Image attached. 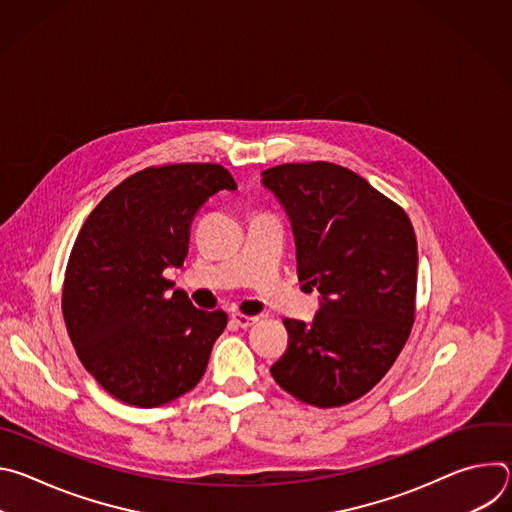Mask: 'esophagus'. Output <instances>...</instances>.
Returning <instances> with one entry per match:
<instances>
[{"label": "esophagus", "instance_id": "1", "mask_svg": "<svg viewBox=\"0 0 512 512\" xmlns=\"http://www.w3.org/2000/svg\"><path fill=\"white\" fill-rule=\"evenodd\" d=\"M259 318L257 316H245V314H233L231 316V322L237 326V328H251Z\"/></svg>", "mask_w": 512, "mask_h": 512}]
</instances>
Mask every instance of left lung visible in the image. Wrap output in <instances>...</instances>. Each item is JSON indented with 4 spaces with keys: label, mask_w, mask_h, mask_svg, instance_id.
<instances>
[{
    "label": "left lung",
    "mask_w": 512,
    "mask_h": 512,
    "mask_svg": "<svg viewBox=\"0 0 512 512\" xmlns=\"http://www.w3.org/2000/svg\"><path fill=\"white\" fill-rule=\"evenodd\" d=\"M296 239L300 281L320 291L310 324L285 318L275 383L314 407L369 393L405 346L417 289V239L401 206L348 168L283 164L261 174Z\"/></svg>",
    "instance_id": "8db88e82"
}]
</instances>
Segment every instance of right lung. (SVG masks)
I'll return each mask as SVG.
<instances>
[{
    "mask_svg": "<svg viewBox=\"0 0 512 512\" xmlns=\"http://www.w3.org/2000/svg\"><path fill=\"white\" fill-rule=\"evenodd\" d=\"M237 182L218 164L141 170L89 214L72 247L62 314L83 367L115 399L160 407L198 385L227 326L223 310L168 296V267H182L198 208Z\"/></svg>",
    "mask_w": 512,
    "mask_h": 512,
    "instance_id": "add662e5",
    "label": "right lung"
}]
</instances>
